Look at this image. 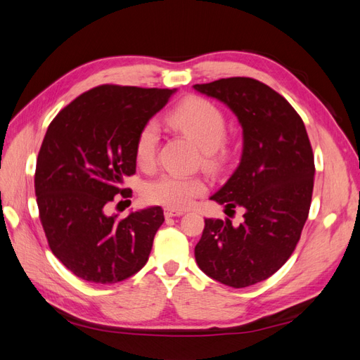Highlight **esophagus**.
Returning <instances> with one entry per match:
<instances>
[{"label": "esophagus", "mask_w": 360, "mask_h": 360, "mask_svg": "<svg viewBox=\"0 0 360 360\" xmlns=\"http://www.w3.org/2000/svg\"><path fill=\"white\" fill-rule=\"evenodd\" d=\"M184 214V210H177V209H165V217H176Z\"/></svg>", "instance_id": "34e87169"}]
</instances>
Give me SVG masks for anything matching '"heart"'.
I'll list each match as a JSON object with an SVG mask.
<instances>
[{"label": "heart", "mask_w": 360, "mask_h": 360, "mask_svg": "<svg viewBox=\"0 0 360 360\" xmlns=\"http://www.w3.org/2000/svg\"><path fill=\"white\" fill-rule=\"evenodd\" d=\"M167 123L192 138L201 147L204 163L209 168H221L231 159L233 146L225 136L226 117L213 102L191 96L172 108L167 115ZM158 148L159 129L150 122L141 127L136 138L135 158L138 165L143 168L153 165ZM205 191V183L200 177L165 172L146 183L144 198L151 204L168 209H186Z\"/></svg>", "instance_id": "b5f03b06"}]
</instances>
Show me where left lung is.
Returning <instances> with one entry per match:
<instances>
[{
	"instance_id": "left-lung-1",
	"label": "left lung",
	"mask_w": 360,
	"mask_h": 360,
	"mask_svg": "<svg viewBox=\"0 0 360 360\" xmlns=\"http://www.w3.org/2000/svg\"><path fill=\"white\" fill-rule=\"evenodd\" d=\"M193 89L224 102L242 124L240 163L210 200L245 210L240 225L228 217L205 219L195 259L221 284L254 285L296 249L312 198V147L296 110L263 82L236 76Z\"/></svg>"
}]
</instances>
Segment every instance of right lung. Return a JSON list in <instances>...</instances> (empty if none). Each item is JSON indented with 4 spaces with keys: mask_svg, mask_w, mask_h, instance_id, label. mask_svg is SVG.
Here are the masks:
<instances>
[{
    "mask_svg": "<svg viewBox=\"0 0 360 360\" xmlns=\"http://www.w3.org/2000/svg\"><path fill=\"white\" fill-rule=\"evenodd\" d=\"M174 91L99 85L63 108L46 130L34 176L39 217L52 254L84 281L115 284L147 263L163 210L118 219L106 209L115 195L132 193L123 181L136 171L139 130Z\"/></svg>",
    "mask_w": 360,
    "mask_h": 360,
    "instance_id": "add662e5",
    "label": "right lung"
}]
</instances>
